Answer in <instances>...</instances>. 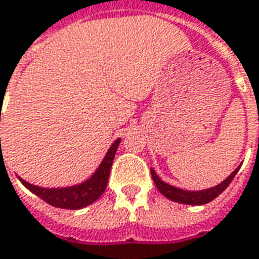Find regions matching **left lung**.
I'll use <instances>...</instances> for the list:
<instances>
[{
  "label": "left lung",
  "instance_id": "obj_1",
  "mask_svg": "<svg viewBox=\"0 0 259 259\" xmlns=\"http://www.w3.org/2000/svg\"><path fill=\"white\" fill-rule=\"evenodd\" d=\"M241 167V164L233 171V172L226 178L224 181H222L219 185L211 186V188H207V189H202V191H186V189H181L178 186H174L167 184L165 181H162L157 175V172L154 171V168H150L151 171V177H153V181H154L155 186L158 188L164 196L172 202H178V203H184V205H192V206H199V205H205V203H209L214 198H218L220 193L223 192L224 189L227 186L230 185V182L233 181V178L236 177V174L238 172V169Z\"/></svg>",
  "mask_w": 259,
  "mask_h": 259
}]
</instances>
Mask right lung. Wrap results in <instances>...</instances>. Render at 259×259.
I'll use <instances>...</instances> for the list:
<instances>
[{
  "label": "right lung",
  "instance_id": "1",
  "mask_svg": "<svg viewBox=\"0 0 259 259\" xmlns=\"http://www.w3.org/2000/svg\"><path fill=\"white\" fill-rule=\"evenodd\" d=\"M120 144V139H116L112 143L109 150L106 151L104 160L101 161L99 167L95 169L88 180L79 182L77 185L61 186V188H43V186L29 184L21 177L18 180L21 181L25 188H28L36 196L48 202L49 205L61 207V209H82L85 206L94 203L97 199L105 192V188L108 185L109 172H111L112 162L116 154V150Z\"/></svg>",
  "mask_w": 259,
  "mask_h": 259
}]
</instances>
